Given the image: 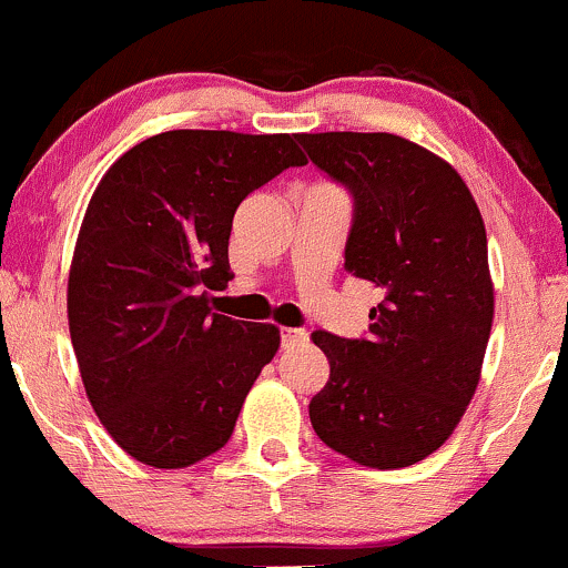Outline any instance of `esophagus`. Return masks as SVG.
Wrapping results in <instances>:
<instances>
[{"mask_svg":"<svg viewBox=\"0 0 568 568\" xmlns=\"http://www.w3.org/2000/svg\"><path fill=\"white\" fill-rule=\"evenodd\" d=\"M280 336H283V345L285 347L302 345V342H307V332H304V328H283V332H280Z\"/></svg>","mask_w":568,"mask_h":568,"instance_id":"esophagus-1","label":"esophagus"}]
</instances>
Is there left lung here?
I'll use <instances>...</instances> for the list:
<instances>
[{
    "label": "left lung",
    "mask_w": 568,
    "mask_h": 568,
    "mask_svg": "<svg viewBox=\"0 0 568 568\" xmlns=\"http://www.w3.org/2000/svg\"><path fill=\"white\" fill-rule=\"evenodd\" d=\"M353 196L345 270L379 291L369 334L315 332L332 375L310 402L328 447L372 469L432 456L475 396L494 323L488 236L447 161L396 134H296Z\"/></svg>",
    "instance_id": "left-lung-1"
}]
</instances>
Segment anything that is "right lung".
Instances as JSON below:
<instances>
[{"instance_id": "obj_1", "label": "right lung", "mask_w": 568, "mask_h": 568, "mask_svg": "<svg viewBox=\"0 0 568 568\" xmlns=\"http://www.w3.org/2000/svg\"><path fill=\"white\" fill-rule=\"evenodd\" d=\"M291 134L178 129L142 140L93 191L67 313L80 377L112 439L183 469L229 442L280 332L210 310L242 199L304 166Z\"/></svg>"}]
</instances>
